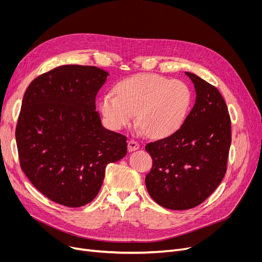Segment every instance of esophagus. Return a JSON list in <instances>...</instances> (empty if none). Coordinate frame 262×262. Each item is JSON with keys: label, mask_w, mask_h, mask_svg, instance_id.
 <instances>
[{"label": "esophagus", "mask_w": 262, "mask_h": 262, "mask_svg": "<svg viewBox=\"0 0 262 262\" xmlns=\"http://www.w3.org/2000/svg\"><path fill=\"white\" fill-rule=\"evenodd\" d=\"M139 147H140V144L138 143V141H136L134 139L128 141V150H129V152H133V150L138 149Z\"/></svg>", "instance_id": "obj_1"}]
</instances>
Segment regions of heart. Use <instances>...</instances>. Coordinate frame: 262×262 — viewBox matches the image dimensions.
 Listing matches in <instances>:
<instances>
[{
	"mask_svg": "<svg viewBox=\"0 0 262 262\" xmlns=\"http://www.w3.org/2000/svg\"><path fill=\"white\" fill-rule=\"evenodd\" d=\"M116 93L105 92L99 107L107 125L122 129L137 121L154 138H167L186 122L192 92L186 82L157 74H137L119 81Z\"/></svg>",
	"mask_w": 262,
	"mask_h": 262,
	"instance_id": "1",
	"label": "heart"
}]
</instances>
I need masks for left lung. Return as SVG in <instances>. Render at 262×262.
<instances>
[{
    "label": "left lung",
    "mask_w": 262,
    "mask_h": 262,
    "mask_svg": "<svg viewBox=\"0 0 262 262\" xmlns=\"http://www.w3.org/2000/svg\"><path fill=\"white\" fill-rule=\"evenodd\" d=\"M196 99L184 125L175 134L146 144L153 167L145 177L148 193L172 210L196 207L221 184L231 143V124L220 91L186 72Z\"/></svg>",
    "instance_id": "obj_1"
}]
</instances>
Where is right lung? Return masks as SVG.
<instances>
[{
    "label": "right lung",
    "mask_w": 262,
    "mask_h": 262,
    "mask_svg": "<svg viewBox=\"0 0 262 262\" xmlns=\"http://www.w3.org/2000/svg\"><path fill=\"white\" fill-rule=\"evenodd\" d=\"M109 74L93 66L67 64L27 87L16 127L20 166L51 201L67 207L90 203L106 166L127 153V138L106 129L95 98Z\"/></svg>",
    "instance_id": "1"
}]
</instances>
